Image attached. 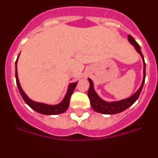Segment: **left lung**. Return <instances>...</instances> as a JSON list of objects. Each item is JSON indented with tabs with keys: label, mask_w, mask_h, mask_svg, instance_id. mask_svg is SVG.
<instances>
[{
	"label": "left lung",
	"mask_w": 158,
	"mask_h": 158,
	"mask_svg": "<svg viewBox=\"0 0 158 158\" xmlns=\"http://www.w3.org/2000/svg\"><path fill=\"white\" fill-rule=\"evenodd\" d=\"M128 40L135 47L136 51L140 54L142 58V61H143V80H142V85H141L140 88L138 89V91L135 94L128 97V98L124 99V100H118V101L106 102L102 100L100 96L96 94L94 90V88H93V81L90 78H88L89 84H90L89 92H88V96H89L92 107L96 112L101 113V114H106V115H114V114L122 112V111L127 109L128 107H131L138 100V98L139 97V95L142 92V87H143V85L145 83V77H146V63H145L144 61V57H143L142 51H141L140 46L135 41V39L130 35H128Z\"/></svg>",
	"instance_id": "obj_1"
}]
</instances>
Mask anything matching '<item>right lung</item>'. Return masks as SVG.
<instances>
[{"instance_id":"1","label":"right lung","mask_w":158,"mask_h":158,"mask_svg":"<svg viewBox=\"0 0 158 158\" xmlns=\"http://www.w3.org/2000/svg\"><path fill=\"white\" fill-rule=\"evenodd\" d=\"M19 58V56H18ZM17 59L16 61V85H17L18 89H19V93L23 97V100L25 101V103L27 104L30 107H31L32 109L35 110L37 112L40 113V114H43V115H58V114H61V113H63L68 109L69 105V100H70L71 95L73 94V91H74V89L76 87L77 82H75V83H71L69 84V87H68V90H67V93L65 94V97H64L63 100H62L61 103L56 104V105H50V104H43V103H39V102L33 101V100H31L27 95L25 94V93L23 92V90L22 89L21 86L19 85V79H18V74H17Z\"/></svg>"}]
</instances>
